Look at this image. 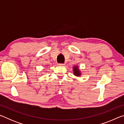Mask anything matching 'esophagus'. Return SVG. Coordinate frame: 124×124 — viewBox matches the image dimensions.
Here are the masks:
<instances>
[{
  "label": "esophagus",
  "instance_id": "34e87169",
  "mask_svg": "<svg viewBox=\"0 0 124 124\" xmlns=\"http://www.w3.org/2000/svg\"><path fill=\"white\" fill-rule=\"evenodd\" d=\"M58 65H59V66H64L65 64L63 63H59L58 64Z\"/></svg>",
  "mask_w": 124,
  "mask_h": 124
}]
</instances>
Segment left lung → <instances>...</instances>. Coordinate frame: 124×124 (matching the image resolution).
<instances>
[{
    "label": "left lung",
    "mask_w": 124,
    "mask_h": 124,
    "mask_svg": "<svg viewBox=\"0 0 124 124\" xmlns=\"http://www.w3.org/2000/svg\"><path fill=\"white\" fill-rule=\"evenodd\" d=\"M73 70H74V75H77V76H79V75H80V72L78 70V67H74V69H73Z\"/></svg>",
    "instance_id": "8db88e82"
}]
</instances>
